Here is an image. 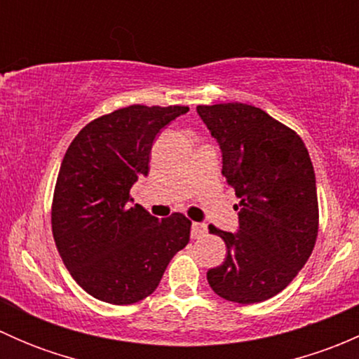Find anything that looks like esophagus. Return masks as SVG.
<instances>
[{
    "label": "esophagus",
    "mask_w": 359,
    "mask_h": 359,
    "mask_svg": "<svg viewBox=\"0 0 359 359\" xmlns=\"http://www.w3.org/2000/svg\"><path fill=\"white\" fill-rule=\"evenodd\" d=\"M203 236H206L205 224L193 222V226H191V238H193V240H200V238H203Z\"/></svg>",
    "instance_id": "34e87169"
}]
</instances>
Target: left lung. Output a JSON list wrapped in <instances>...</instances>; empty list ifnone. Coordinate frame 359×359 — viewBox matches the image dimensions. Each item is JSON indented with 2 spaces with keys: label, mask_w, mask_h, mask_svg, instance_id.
<instances>
[{
  "label": "left lung",
  "mask_w": 359,
  "mask_h": 359,
  "mask_svg": "<svg viewBox=\"0 0 359 359\" xmlns=\"http://www.w3.org/2000/svg\"><path fill=\"white\" fill-rule=\"evenodd\" d=\"M222 151V175L240 198V231L210 226L224 240V264L206 273L212 290L238 304L288 287L318 236L316 177L302 139L266 111L241 102L198 106Z\"/></svg>",
  "instance_id": "1"
}]
</instances>
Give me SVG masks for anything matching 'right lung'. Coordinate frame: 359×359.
I'll return each instance as SVG.
<instances>
[{"label": "right lung", "instance_id": "right-lung-1", "mask_svg": "<svg viewBox=\"0 0 359 359\" xmlns=\"http://www.w3.org/2000/svg\"><path fill=\"white\" fill-rule=\"evenodd\" d=\"M187 106H128L90 121L74 137L57 177L52 233L76 283L102 302L128 306L158 288L166 266L189 243L191 220H158L130 205V189L149 173L159 130Z\"/></svg>", "mask_w": 359, "mask_h": 359}]
</instances>
